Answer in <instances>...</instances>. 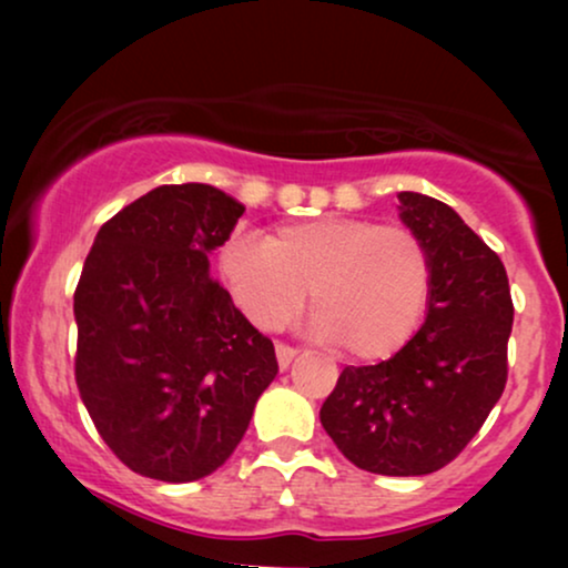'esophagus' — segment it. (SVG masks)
I'll return each mask as SVG.
<instances>
[{
    "label": "esophagus",
    "mask_w": 568,
    "mask_h": 568,
    "mask_svg": "<svg viewBox=\"0 0 568 568\" xmlns=\"http://www.w3.org/2000/svg\"><path fill=\"white\" fill-rule=\"evenodd\" d=\"M294 356H297V346H290V344H284V341H278V344H276L278 367H282V369L290 367V362L294 359Z\"/></svg>",
    "instance_id": "obj_1"
}]
</instances>
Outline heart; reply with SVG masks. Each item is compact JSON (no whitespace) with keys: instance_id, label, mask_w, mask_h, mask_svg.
Wrapping results in <instances>:
<instances>
[{"instance_id":"heart-1","label":"heart","mask_w":568,"mask_h":568,"mask_svg":"<svg viewBox=\"0 0 568 568\" xmlns=\"http://www.w3.org/2000/svg\"><path fill=\"white\" fill-rule=\"evenodd\" d=\"M237 307L276 331L307 300L315 331L356 359H383L406 344L432 290L424 240L403 224L321 216L263 237H237L222 253Z\"/></svg>"}]
</instances>
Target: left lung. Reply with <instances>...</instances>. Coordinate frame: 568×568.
<instances>
[{
    "mask_svg": "<svg viewBox=\"0 0 568 568\" xmlns=\"http://www.w3.org/2000/svg\"><path fill=\"white\" fill-rule=\"evenodd\" d=\"M398 199L429 251L426 321L390 359L341 372L321 424L356 468L426 476L463 453L501 398L515 305L501 258L453 209Z\"/></svg>",
    "mask_w": 568,
    "mask_h": 568,
    "instance_id": "left-lung-1",
    "label": "left lung"
}]
</instances>
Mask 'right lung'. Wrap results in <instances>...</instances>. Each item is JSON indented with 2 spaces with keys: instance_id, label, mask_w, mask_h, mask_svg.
Listing matches in <instances>:
<instances>
[{
  "instance_id": "obj_1",
  "label": "right lung",
  "mask_w": 568,
  "mask_h": 568,
  "mask_svg": "<svg viewBox=\"0 0 568 568\" xmlns=\"http://www.w3.org/2000/svg\"><path fill=\"white\" fill-rule=\"evenodd\" d=\"M245 206L206 183L160 185L100 227L74 290V379L111 453L185 484L235 453L276 352L209 274Z\"/></svg>"
}]
</instances>
